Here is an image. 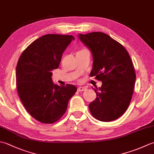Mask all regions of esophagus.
Returning a JSON list of instances; mask_svg holds the SVG:
<instances>
[{"instance_id":"34e87169","label":"esophagus","mask_w":154,"mask_h":154,"mask_svg":"<svg viewBox=\"0 0 154 154\" xmlns=\"http://www.w3.org/2000/svg\"><path fill=\"white\" fill-rule=\"evenodd\" d=\"M77 90H78V91L81 92V91H85V90H86V88H85V87H78Z\"/></svg>"}]
</instances>
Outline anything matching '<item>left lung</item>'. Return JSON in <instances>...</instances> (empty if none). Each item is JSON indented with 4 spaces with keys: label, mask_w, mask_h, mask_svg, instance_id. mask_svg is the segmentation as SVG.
Masks as SVG:
<instances>
[{
    "label": "left lung",
    "mask_w": 154,
    "mask_h": 154,
    "mask_svg": "<svg viewBox=\"0 0 154 154\" xmlns=\"http://www.w3.org/2000/svg\"><path fill=\"white\" fill-rule=\"evenodd\" d=\"M80 40L91 51L93 63L90 76L102 81L94 89L97 98L89 105L91 115L99 121L111 122L121 117L129 107L136 75L128 51L105 33L80 34Z\"/></svg>",
    "instance_id": "8db88e82"
}]
</instances>
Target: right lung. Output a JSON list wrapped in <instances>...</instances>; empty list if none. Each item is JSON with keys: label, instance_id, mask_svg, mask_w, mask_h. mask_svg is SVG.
<instances>
[{"label": "right lung", "instance_id": "right-lung-1", "mask_svg": "<svg viewBox=\"0 0 154 154\" xmlns=\"http://www.w3.org/2000/svg\"><path fill=\"white\" fill-rule=\"evenodd\" d=\"M75 39L72 35L48 34L27 47L16 69L17 89L28 113L43 123H53L66 112L68 102L77 88L60 87L52 81V70L59 67L66 48Z\"/></svg>", "mask_w": 154, "mask_h": 154}]
</instances>
